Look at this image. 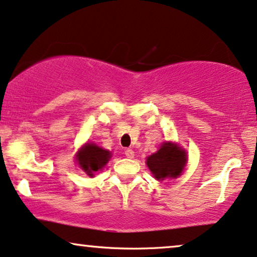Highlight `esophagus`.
Returning a JSON list of instances; mask_svg holds the SVG:
<instances>
[{"instance_id": "esophagus-1", "label": "esophagus", "mask_w": 257, "mask_h": 257, "mask_svg": "<svg viewBox=\"0 0 257 257\" xmlns=\"http://www.w3.org/2000/svg\"><path fill=\"white\" fill-rule=\"evenodd\" d=\"M124 154H125V157H126V158H129V159H133V158H134L135 153H134V151H133V149H125Z\"/></svg>"}]
</instances>
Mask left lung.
Segmentation results:
<instances>
[{
  "label": "left lung",
  "mask_w": 257,
  "mask_h": 257,
  "mask_svg": "<svg viewBox=\"0 0 257 257\" xmlns=\"http://www.w3.org/2000/svg\"><path fill=\"white\" fill-rule=\"evenodd\" d=\"M146 164L157 180L173 179L183 173L187 164V154L177 144L164 142L157 153L149 155Z\"/></svg>",
  "instance_id": "left-lung-1"
}]
</instances>
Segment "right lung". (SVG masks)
<instances>
[{"label": "right lung", "mask_w": 257, "mask_h": 257, "mask_svg": "<svg viewBox=\"0 0 257 257\" xmlns=\"http://www.w3.org/2000/svg\"><path fill=\"white\" fill-rule=\"evenodd\" d=\"M110 158L111 153L92 142L84 145L76 154L77 164L89 177H93L96 172L102 171Z\"/></svg>", "instance_id": "obj_1"}]
</instances>
